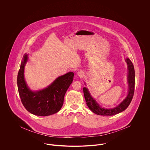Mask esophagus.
Listing matches in <instances>:
<instances>
[{
    "label": "esophagus",
    "instance_id": "esophagus-1",
    "mask_svg": "<svg viewBox=\"0 0 150 150\" xmlns=\"http://www.w3.org/2000/svg\"><path fill=\"white\" fill-rule=\"evenodd\" d=\"M77 75L80 77H83L84 76V72L81 70L79 71L77 73Z\"/></svg>",
    "mask_w": 150,
    "mask_h": 150
}]
</instances>
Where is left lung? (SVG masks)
Instances as JSON below:
<instances>
[{
    "label": "left lung",
    "mask_w": 150,
    "mask_h": 150,
    "mask_svg": "<svg viewBox=\"0 0 150 150\" xmlns=\"http://www.w3.org/2000/svg\"><path fill=\"white\" fill-rule=\"evenodd\" d=\"M125 61L128 65L127 81L128 83V93L127 97L117 106L110 108L101 107L92 96L88 88L86 87L83 88V92L86 105L95 114L99 115H114L124 111L127 108L130 103L134 91L135 72L133 64L129 58H125Z\"/></svg>",
    "instance_id": "8db88e82"
}]
</instances>
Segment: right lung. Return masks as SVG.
<instances>
[{
    "label": "right lung",
    "mask_w": 150,
    "mask_h": 150,
    "mask_svg": "<svg viewBox=\"0 0 150 150\" xmlns=\"http://www.w3.org/2000/svg\"><path fill=\"white\" fill-rule=\"evenodd\" d=\"M28 59L25 54L17 76V86L22 103L31 114L48 116L58 112L64 104L66 92L73 80L74 73L68 72L57 78L42 90L33 91L27 85L24 77L25 66Z\"/></svg>",
    "instance_id": "right-lung-1"
}]
</instances>
